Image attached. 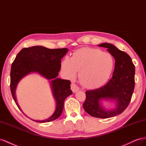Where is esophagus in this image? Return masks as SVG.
I'll use <instances>...</instances> for the list:
<instances>
[{
  "mask_svg": "<svg viewBox=\"0 0 146 146\" xmlns=\"http://www.w3.org/2000/svg\"><path fill=\"white\" fill-rule=\"evenodd\" d=\"M71 89H72V90L73 91V93H75L77 91H78L79 90H80V89H79V87L74 84H71Z\"/></svg>",
  "mask_w": 146,
  "mask_h": 146,
  "instance_id": "obj_1",
  "label": "esophagus"
}]
</instances>
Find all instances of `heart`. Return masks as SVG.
<instances>
[{
    "label": "heart",
    "mask_w": 146,
    "mask_h": 146,
    "mask_svg": "<svg viewBox=\"0 0 146 146\" xmlns=\"http://www.w3.org/2000/svg\"><path fill=\"white\" fill-rule=\"evenodd\" d=\"M114 66V59L109 52L92 48H83L74 51L72 57L66 56L61 68L69 79L76 77L78 71L81 84L87 89L100 87L109 80Z\"/></svg>",
    "instance_id": "obj_1"
}]
</instances>
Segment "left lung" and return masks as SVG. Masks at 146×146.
<instances>
[{
    "instance_id": "obj_1",
    "label": "left lung",
    "mask_w": 146,
    "mask_h": 146,
    "mask_svg": "<svg viewBox=\"0 0 146 146\" xmlns=\"http://www.w3.org/2000/svg\"><path fill=\"white\" fill-rule=\"evenodd\" d=\"M106 48L115 59L112 76L106 85L100 88L86 91V99L83 104L84 110L97 118H110L121 114L128 106L135 88V65L131 57L114 45L108 43L98 44ZM114 105L107 108L103 102Z\"/></svg>"
}]
</instances>
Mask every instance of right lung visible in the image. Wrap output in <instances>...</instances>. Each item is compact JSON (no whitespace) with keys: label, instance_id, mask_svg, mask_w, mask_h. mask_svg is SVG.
<instances>
[{"label":"right lung","instance_id":"right-lung-1","mask_svg":"<svg viewBox=\"0 0 146 146\" xmlns=\"http://www.w3.org/2000/svg\"><path fill=\"white\" fill-rule=\"evenodd\" d=\"M68 51L67 48L52 49L42 46L24 48L18 54L11 65V92L16 105L23 112L16 96V89L21 80L32 73L38 74L49 80L52 96L56 101L54 112L49 117L42 120H34L28 117L35 122H49L59 117L64 109L65 98L73 94L70 89V81L57 78L61 67V59Z\"/></svg>","mask_w":146,"mask_h":146}]
</instances>
